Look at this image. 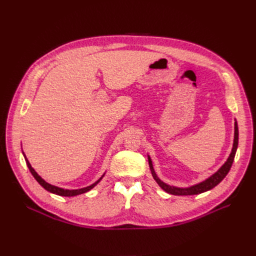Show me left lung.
Returning a JSON list of instances; mask_svg holds the SVG:
<instances>
[{
	"label": "left lung",
	"instance_id": "8db88e82",
	"mask_svg": "<svg viewBox=\"0 0 256 256\" xmlns=\"http://www.w3.org/2000/svg\"><path fill=\"white\" fill-rule=\"evenodd\" d=\"M238 124L236 121L234 122V145H232V152L230 154V156H228L226 162L223 164V166L217 171L214 172L212 176H210L208 178H206V180L201 182L197 184H194L192 186H189V188H178V186H170V184H165L164 182L160 180L158 176L154 172V166H152V162L150 160V156H148V163H150V171H152V176L154 178V180L158 182V184L162 188V189L164 191H166L167 193L169 194H172V195H178V196H184V195H197V194H200V193H204V192H206L210 189H212V188L216 186L218 184H220L223 178L227 176V173L230 172V168H232V165L234 163V156H236V148H238Z\"/></svg>",
	"mask_w": 256,
	"mask_h": 256
}]
</instances>
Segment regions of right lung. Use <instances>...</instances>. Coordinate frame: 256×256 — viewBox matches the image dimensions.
Returning <instances> with one entry per match:
<instances>
[{"label": "right lung", "mask_w": 256, "mask_h": 256, "mask_svg": "<svg viewBox=\"0 0 256 256\" xmlns=\"http://www.w3.org/2000/svg\"><path fill=\"white\" fill-rule=\"evenodd\" d=\"M22 154H24V152H22ZM24 160H26V166H28V168H29L30 172L32 173V176H34V178L39 182V184L42 186H44L46 191H48V192H50V193H52V194L59 195V196L72 197V196H76V195H80V194L86 193V192L90 191V190L92 189V188L96 186V184L102 180V178H104V176H102L98 180H96V182L92 184L91 186H86V188H82V189H78V190H65V189H62V188H59V186H52V184H50L46 182L44 180H42V178H40V176H38V174H37V172L32 168L31 164L29 163L28 158H26V156H24Z\"/></svg>", "instance_id": "1"}]
</instances>
